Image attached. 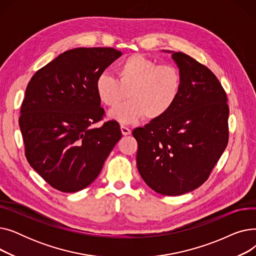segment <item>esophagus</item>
Masks as SVG:
<instances>
[{"label": "esophagus", "mask_w": 256, "mask_h": 256, "mask_svg": "<svg viewBox=\"0 0 256 256\" xmlns=\"http://www.w3.org/2000/svg\"><path fill=\"white\" fill-rule=\"evenodd\" d=\"M120 130H121V132H122V135H124V136H128L132 132L126 126H120Z\"/></svg>", "instance_id": "34e87169"}]
</instances>
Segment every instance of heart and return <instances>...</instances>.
<instances>
[{
  "label": "heart",
  "mask_w": 256,
  "mask_h": 256,
  "mask_svg": "<svg viewBox=\"0 0 256 256\" xmlns=\"http://www.w3.org/2000/svg\"><path fill=\"white\" fill-rule=\"evenodd\" d=\"M182 78L172 64H158L141 54L128 56L117 67V78L108 72L98 74L96 90L98 100L116 108L128 96L130 102L110 112L122 124H135L144 117L154 121L166 116L176 104Z\"/></svg>",
  "instance_id": "b5f03b06"
}]
</instances>
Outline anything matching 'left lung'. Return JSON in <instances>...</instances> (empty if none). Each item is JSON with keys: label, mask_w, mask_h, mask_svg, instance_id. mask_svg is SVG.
<instances>
[{"label": "left lung", "mask_w": 256, "mask_h": 256, "mask_svg": "<svg viewBox=\"0 0 256 256\" xmlns=\"http://www.w3.org/2000/svg\"><path fill=\"white\" fill-rule=\"evenodd\" d=\"M182 78L180 98L163 118L132 130L137 167L156 193L178 196L208 178L228 143L226 92L208 67L182 52H172Z\"/></svg>", "instance_id": "1"}]
</instances>
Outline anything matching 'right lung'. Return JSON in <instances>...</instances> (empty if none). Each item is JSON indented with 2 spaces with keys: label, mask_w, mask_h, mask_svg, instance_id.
Wrapping results in <instances>:
<instances>
[{
  "label": "right lung",
  "mask_w": 256,
  "mask_h": 256,
  "mask_svg": "<svg viewBox=\"0 0 256 256\" xmlns=\"http://www.w3.org/2000/svg\"><path fill=\"white\" fill-rule=\"evenodd\" d=\"M120 56L113 48L66 50L26 86L18 119L24 154L56 190L74 193L89 186L122 136L115 120L94 128L104 116L96 78Z\"/></svg>",
  "instance_id": "right-lung-1"
}]
</instances>
